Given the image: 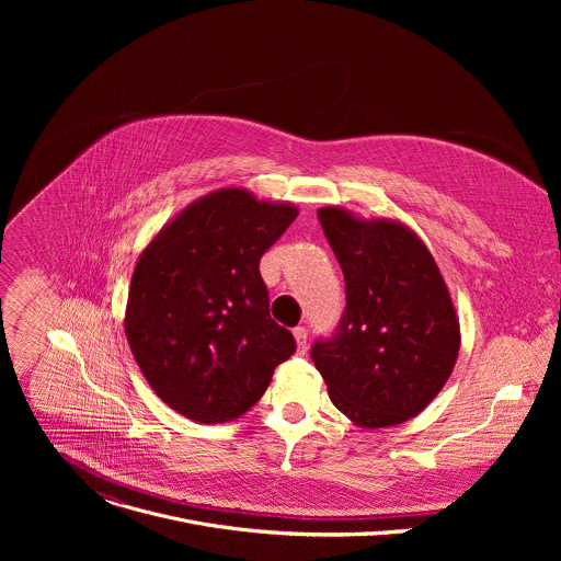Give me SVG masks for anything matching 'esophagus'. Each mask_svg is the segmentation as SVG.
<instances>
[{
	"mask_svg": "<svg viewBox=\"0 0 561 561\" xmlns=\"http://www.w3.org/2000/svg\"><path fill=\"white\" fill-rule=\"evenodd\" d=\"M293 337H295V344H297V353H306V342H308V331L304 327H297L293 331Z\"/></svg>",
	"mask_w": 561,
	"mask_h": 561,
	"instance_id": "obj_1",
	"label": "esophagus"
}]
</instances>
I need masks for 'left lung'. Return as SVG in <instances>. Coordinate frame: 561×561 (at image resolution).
Wrapping results in <instances>:
<instances>
[{
  "label": "left lung",
  "instance_id": "obj_1",
  "mask_svg": "<svg viewBox=\"0 0 561 561\" xmlns=\"http://www.w3.org/2000/svg\"><path fill=\"white\" fill-rule=\"evenodd\" d=\"M344 271L340 331L312 346L331 402L377 431L420 415L448 381L461 344L459 317L422 237L390 217L317 210Z\"/></svg>",
  "mask_w": 561,
  "mask_h": 561
}]
</instances>
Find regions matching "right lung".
<instances>
[{"mask_svg":"<svg viewBox=\"0 0 561 561\" xmlns=\"http://www.w3.org/2000/svg\"><path fill=\"white\" fill-rule=\"evenodd\" d=\"M299 215L290 202L228 186L184 210L141 251L126 301L133 357L167 407L199 422H232L295 353L268 314L262 255Z\"/></svg>","mask_w":561,"mask_h":561,"instance_id":"1","label":"right lung"}]
</instances>
